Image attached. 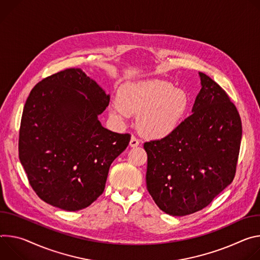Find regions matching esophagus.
Wrapping results in <instances>:
<instances>
[{
  "label": "esophagus",
  "mask_w": 260,
  "mask_h": 260,
  "mask_svg": "<svg viewBox=\"0 0 260 260\" xmlns=\"http://www.w3.org/2000/svg\"><path fill=\"white\" fill-rule=\"evenodd\" d=\"M140 145V141L135 137V136H132L131 137V140H130V147L132 148H136Z\"/></svg>",
  "instance_id": "obj_1"
}]
</instances>
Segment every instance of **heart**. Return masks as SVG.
<instances>
[{"label": "heart", "instance_id": "1", "mask_svg": "<svg viewBox=\"0 0 260 260\" xmlns=\"http://www.w3.org/2000/svg\"><path fill=\"white\" fill-rule=\"evenodd\" d=\"M118 99L119 103L111 106L113 117L124 119L128 113H139L141 132L156 139L174 133L188 108L187 94L159 79L128 82L120 89Z\"/></svg>", "mask_w": 260, "mask_h": 260}]
</instances>
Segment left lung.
I'll return each mask as SVG.
<instances>
[{"label": "left lung", "mask_w": 260, "mask_h": 260, "mask_svg": "<svg viewBox=\"0 0 260 260\" xmlns=\"http://www.w3.org/2000/svg\"><path fill=\"white\" fill-rule=\"evenodd\" d=\"M201 90L192 114L170 135L145 142L147 188L171 216L203 210L235 179L242 139L236 105L210 76L199 72Z\"/></svg>", "instance_id": "8db88e82"}]
</instances>
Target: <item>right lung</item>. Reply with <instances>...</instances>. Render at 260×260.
I'll use <instances>...</instances> for the list:
<instances>
[{"mask_svg": "<svg viewBox=\"0 0 260 260\" xmlns=\"http://www.w3.org/2000/svg\"><path fill=\"white\" fill-rule=\"evenodd\" d=\"M109 99L78 68L42 79L28 95L18 155L28 183L46 204L75 212L103 193L111 163L131 138L104 128L98 120Z\"/></svg>", "mask_w": 260, "mask_h": 260, "instance_id": "obj_1", "label": "right lung"}]
</instances>
